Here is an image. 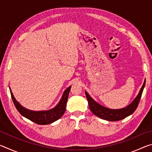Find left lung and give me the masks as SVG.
<instances>
[{
  "label": "left lung",
  "instance_id": "obj_1",
  "mask_svg": "<svg viewBox=\"0 0 152 152\" xmlns=\"http://www.w3.org/2000/svg\"><path fill=\"white\" fill-rule=\"evenodd\" d=\"M145 80H144L143 86L141 88L140 92H139L137 96L135 97V99L133 100V101L132 103L129 104L128 106L121 109H108L107 107L102 106V105L95 101L94 100L92 99L88 94V92L85 91L86 96L88 102L90 109L96 116L100 117L101 119L109 121H116L125 119V117L132 115L135 111V109H137L139 102H140L141 99L143 88L145 87Z\"/></svg>",
  "mask_w": 152,
  "mask_h": 152
}]
</instances>
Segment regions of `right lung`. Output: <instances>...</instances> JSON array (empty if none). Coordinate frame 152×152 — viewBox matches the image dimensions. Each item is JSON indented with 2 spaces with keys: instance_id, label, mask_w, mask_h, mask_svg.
<instances>
[{
  "instance_id": "right-lung-1",
  "label": "right lung",
  "mask_w": 152,
  "mask_h": 152,
  "mask_svg": "<svg viewBox=\"0 0 152 152\" xmlns=\"http://www.w3.org/2000/svg\"><path fill=\"white\" fill-rule=\"evenodd\" d=\"M70 89L71 86H69L64 92L60 102L54 108L48 110H42V111H34L25 109L20 104L19 102L16 101L11 88H10V92L15 106L20 115L37 124L48 125L57 121L64 115L66 110V106Z\"/></svg>"
}]
</instances>
